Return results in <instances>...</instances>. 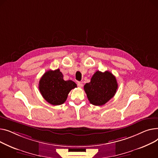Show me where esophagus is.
I'll return each instance as SVG.
<instances>
[{"label": "esophagus", "instance_id": "obj_1", "mask_svg": "<svg viewBox=\"0 0 158 158\" xmlns=\"http://www.w3.org/2000/svg\"><path fill=\"white\" fill-rule=\"evenodd\" d=\"M77 85H78V86L80 87H82V86H83V83H82V81H78V82H77Z\"/></svg>", "mask_w": 158, "mask_h": 158}]
</instances>
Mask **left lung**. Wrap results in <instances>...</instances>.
Segmentation results:
<instances>
[{"instance_id": "left-lung-1", "label": "left lung", "mask_w": 158, "mask_h": 158, "mask_svg": "<svg viewBox=\"0 0 158 158\" xmlns=\"http://www.w3.org/2000/svg\"><path fill=\"white\" fill-rule=\"evenodd\" d=\"M118 84L115 77L112 73L97 71L90 81L84 85V90L90 103L95 106L106 103L115 94Z\"/></svg>"}]
</instances>
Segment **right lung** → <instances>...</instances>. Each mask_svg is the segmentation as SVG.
<instances>
[{"label": "right lung", "instance_id": "add662e5", "mask_svg": "<svg viewBox=\"0 0 158 158\" xmlns=\"http://www.w3.org/2000/svg\"><path fill=\"white\" fill-rule=\"evenodd\" d=\"M77 87L72 80L65 81L59 69L46 71L39 82V89L43 98L52 105L63 104L68 98V94Z\"/></svg>", "mask_w": 158, "mask_h": 158}]
</instances>
